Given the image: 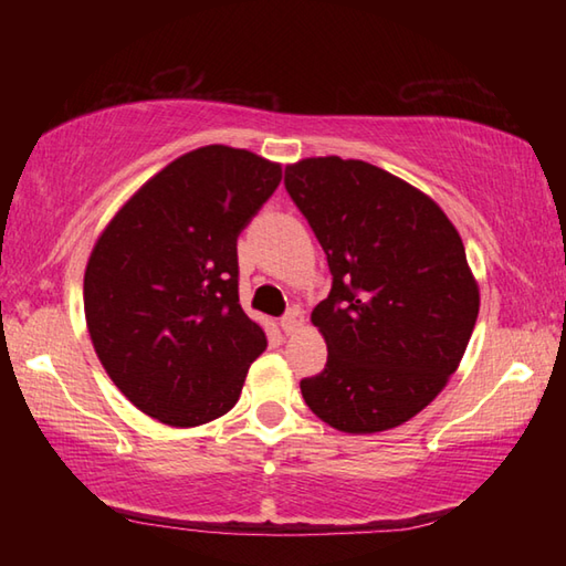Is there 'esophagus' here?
Here are the masks:
<instances>
[{
  "mask_svg": "<svg viewBox=\"0 0 566 566\" xmlns=\"http://www.w3.org/2000/svg\"><path fill=\"white\" fill-rule=\"evenodd\" d=\"M302 324H304V314H302L300 306H292V310L280 319V327H282L284 334H294L296 329L302 327Z\"/></svg>",
  "mask_w": 566,
  "mask_h": 566,
  "instance_id": "obj_1",
  "label": "esophagus"
}]
</instances>
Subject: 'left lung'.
<instances>
[{"instance_id":"obj_1","label":"left lung","mask_w":566,"mask_h":566,"mask_svg":"<svg viewBox=\"0 0 566 566\" xmlns=\"http://www.w3.org/2000/svg\"><path fill=\"white\" fill-rule=\"evenodd\" d=\"M284 187L332 272L312 312L327 364L302 397L339 432H385L444 389L472 337L479 290L462 237L427 195L359 159H302Z\"/></svg>"}]
</instances>
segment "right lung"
<instances>
[{"label": "right lung", "instance_id": "obj_1", "mask_svg": "<svg viewBox=\"0 0 566 566\" xmlns=\"http://www.w3.org/2000/svg\"><path fill=\"white\" fill-rule=\"evenodd\" d=\"M280 181V165L247 149H195L151 177L94 244L90 337L145 415L197 427L237 405L266 347L239 304L237 237Z\"/></svg>", "mask_w": 566, "mask_h": 566}]
</instances>
